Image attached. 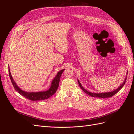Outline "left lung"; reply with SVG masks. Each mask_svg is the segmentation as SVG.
<instances>
[{
    "label": "left lung",
    "instance_id": "8db88e82",
    "mask_svg": "<svg viewBox=\"0 0 134 134\" xmlns=\"http://www.w3.org/2000/svg\"><path fill=\"white\" fill-rule=\"evenodd\" d=\"M127 78V76H126ZM126 78H125V79L124 80V82L122 83V84H121V86H120L118 88L116 89V90L113 91L112 92H105V93H92V92H88V91H87L86 90H85V89L82 87V85H81L80 82L79 81V80L78 79V84L79 85L80 87L81 88V89L86 93H87V94H88L89 96H90L91 97H98V98H109V97H112L113 96H114L115 94H116V93L118 92L121 88H122L124 86L125 84V82H126Z\"/></svg>",
    "mask_w": 134,
    "mask_h": 134
}]
</instances>
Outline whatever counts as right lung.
Segmentation results:
<instances>
[{"mask_svg": "<svg viewBox=\"0 0 134 134\" xmlns=\"http://www.w3.org/2000/svg\"><path fill=\"white\" fill-rule=\"evenodd\" d=\"M64 70L65 69H63L58 72V74H56V76L55 77L53 80H52L50 88L48 89L47 91H43V92H26L25 91H22L21 88L18 87L17 84L15 83L13 78H12L10 71V69H9V67L8 71H9V75L10 80L15 91L18 92L19 94L22 95V96L26 97L27 99H28L33 101H35V100H41L47 99L55 94L59 87L60 77L63 71H64Z\"/></svg>", "mask_w": 134, "mask_h": 134, "instance_id": "add662e5", "label": "right lung"}]
</instances>
